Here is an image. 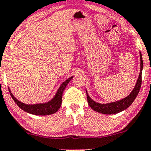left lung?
Returning a JSON list of instances; mask_svg holds the SVG:
<instances>
[{"label": "left lung", "instance_id": "8db88e82", "mask_svg": "<svg viewBox=\"0 0 151 151\" xmlns=\"http://www.w3.org/2000/svg\"><path fill=\"white\" fill-rule=\"evenodd\" d=\"M140 74H139L138 78L137 80L135 86H134L133 90L131 91V93L127 96L125 98L119 100V101L111 102V103L107 104H101L98 103L93 101L88 94L86 89V95H87V100H88V104L90 106V107L94 111H97L99 113H101V114H117V113L121 112V111H124L126 109H127L132 104L134 100L137 97V94L140 91L141 83H142V67H143V63H142V54L140 52Z\"/></svg>", "mask_w": 151, "mask_h": 151}]
</instances>
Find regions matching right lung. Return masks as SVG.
<instances>
[{
    "label": "right lung",
    "instance_id": "1",
    "mask_svg": "<svg viewBox=\"0 0 151 151\" xmlns=\"http://www.w3.org/2000/svg\"><path fill=\"white\" fill-rule=\"evenodd\" d=\"M73 76H71L70 78H68L67 80L65 81L62 83L58 89V91L55 95V96L51 100L45 103H40V104H27L22 103V101H19L17 98H15L14 95L11 93V90L9 89L10 94L17 104L22 110H24L26 112H28L29 114H35V115H50L55 113L58 111L62 104V96L63 93L64 91L65 88L67 86L68 83L72 80Z\"/></svg>",
    "mask_w": 151,
    "mask_h": 151
}]
</instances>
